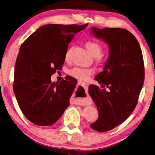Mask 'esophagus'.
Instances as JSON below:
<instances>
[{
  "label": "esophagus",
  "instance_id": "esophagus-1",
  "mask_svg": "<svg viewBox=\"0 0 155 155\" xmlns=\"http://www.w3.org/2000/svg\"><path fill=\"white\" fill-rule=\"evenodd\" d=\"M80 85H81V86H82L83 88H84V89H85V90H87L88 85H89V84H88V83H85V82H80ZM85 104H86V103H85Z\"/></svg>",
  "mask_w": 155,
  "mask_h": 155
}]
</instances>
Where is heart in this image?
Masks as SVG:
<instances>
[{
    "label": "heart",
    "instance_id": "heart-1",
    "mask_svg": "<svg viewBox=\"0 0 155 155\" xmlns=\"http://www.w3.org/2000/svg\"><path fill=\"white\" fill-rule=\"evenodd\" d=\"M87 50L91 55L93 56H97V60L100 61L101 57L99 56L102 51V46L97 41H90L85 43ZM70 51L68 50L65 54V59L69 58ZM93 73V70L90 68H83L79 67H75L70 70L69 74L73 77H75L79 80H86L87 78Z\"/></svg>",
    "mask_w": 155,
    "mask_h": 155
}]
</instances>
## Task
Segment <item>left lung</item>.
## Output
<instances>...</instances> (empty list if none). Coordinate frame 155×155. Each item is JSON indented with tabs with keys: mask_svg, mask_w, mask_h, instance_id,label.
Wrapping results in <instances>:
<instances>
[{
	"mask_svg": "<svg viewBox=\"0 0 155 155\" xmlns=\"http://www.w3.org/2000/svg\"><path fill=\"white\" fill-rule=\"evenodd\" d=\"M91 33L109 45L104 70L94 78L102 88L89 86L99 112L90 127L103 132L122 124L134 111L144 82L143 58L137 38L126 29L93 27Z\"/></svg>",
	"mask_w": 155,
	"mask_h": 155,
	"instance_id": "obj_1",
	"label": "left lung"
}]
</instances>
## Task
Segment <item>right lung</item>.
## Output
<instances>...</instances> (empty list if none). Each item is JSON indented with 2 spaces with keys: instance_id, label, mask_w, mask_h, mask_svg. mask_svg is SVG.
Returning <instances> with one entry per match:
<instances>
[{
  "instance_id": "add662e5",
  "label": "right lung",
  "mask_w": 155,
  "mask_h": 155,
  "mask_svg": "<svg viewBox=\"0 0 155 155\" xmlns=\"http://www.w3.org/2000/svg\"><path fill=\"white\" fill-rule=\"evenodd\" d=\"M87 26L45 25L21 45L13 89L22 112L34 124L51 126L70 105L77 83L72 78L52 83L51 76L61 69L74 35Z\"/></svg>"
}]
</instances>
